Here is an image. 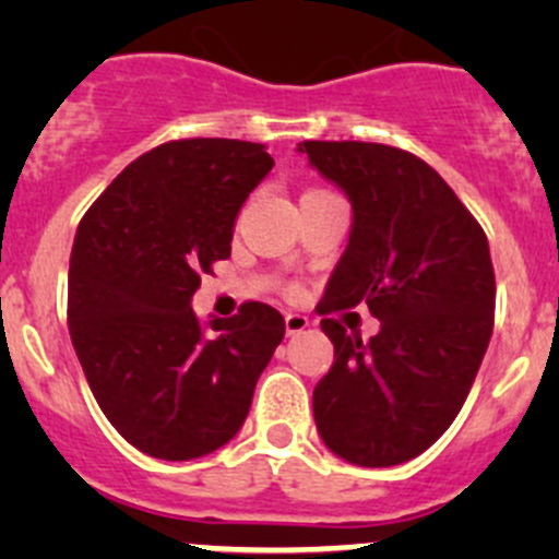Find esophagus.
<instances>
[{"label": "esophagus", "instance_id": "34e87169", "mask_svg": "<svg viewBox=\"0 0 559 559\" xmlns=\"http://www.w3.org/2000/svg\"><path fill=\"white\" fill-rule=\"evenodd\" d=\"M308 324H311V319H308V316L295 313V311L286 313V335H300L302 330H308Z\"/></svg>", "mask_w": 559, "mask_h": 559}]
</instances>
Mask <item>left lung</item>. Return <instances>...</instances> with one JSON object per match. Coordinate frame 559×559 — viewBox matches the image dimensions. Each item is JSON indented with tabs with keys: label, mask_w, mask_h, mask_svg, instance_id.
Segmentation results:
<instances>
[{
	"label": "left lung",
	"mask_w": 559,
	"mask_h": 559,
	"mask_svg": "<svg viewBox=\"0 0 559 559\" xmlns=\"http://www.w3.org/2000/svg\"><path fill=\"white\" fill-rule=\"evenodd\" d=\"M297 151L352 202L319 313L365 302L381 321L370 341L321 321L335 362L313 389L316 430L352 465H400L449 430L481 368L495 319L487 235L408 151L354 140Z\"/></svg>",
	"instance_id": "obj_1"
}]
</instances>
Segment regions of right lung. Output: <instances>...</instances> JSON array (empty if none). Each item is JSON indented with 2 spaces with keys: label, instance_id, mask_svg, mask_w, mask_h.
Returning a JSON list of instances; mask_svg holds the SVG:
<instances>
[{
  "label": "right lung",
  "instance_id": "add662e5",
  "mask_svg": "<svg viewBox=\"0 0 559 559\" xmlns=\"http://www.w3.org/2000/svg\"><path fill=\"white\" fill-rule=\"evenodd\" d=\"M273 170L262 143L175 140L134 159L78 224L70 257L72 346L110 425L156 460L233 441L284 341V316L246 302L200 321V273L227 259L238 213Z\"/></svg>",
  "mask_w": 559,
  "mask_h": 559
}]
</instances>
